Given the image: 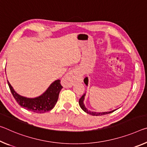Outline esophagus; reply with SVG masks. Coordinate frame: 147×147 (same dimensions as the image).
Masks as SVG:
<instances>
[{
  "mask_svg": "<svg viewBox=\"0 0 147 147\" xmlns=\"http://www.w3.org/2000/svg\"><path fill=\"white\" fill-rule=\"evenodd\" d=\"M82 76L78 69H73L67 73L61 79V84L65 88H71L77 82L82 80Z\"/></svg>",
  "mask_w": 147,
  "mask_h": 147,
  "instance_id": "1",
  "label": "esophagus"
}]
</instances>
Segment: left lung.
<instances>
[{
  "mask_svg": "<svg viewBox=\"0 0 147 147\" xmlns=\"http://www.w3.org/2000/svg\"><path fill=\"white\" fill-rule=\"evenodd\" d=\"M84 82L86 86H88V77H86L84 78ZM85 97H86V93L84 94L82 97H81V98L79 99V105H80V108L82 109V110L85 112V113L89 114L90 115H92V116H102V115H107V114H110L111 113H113V112L115 111L116 109H115V110L113 111H109V112H103V113H99V112H94V111H90L88 110V109L86 108L84 103V99H85Z\"/></svg>",
  "mask_w": 147,
  "mask_h": 147,
  "instance_id": "1",
  "label": "left lung"
}]
</instances>
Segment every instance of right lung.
I'll list each match as a JSON object with an SVG mask.
<instances>
[{
	"label": "right lung",
	"instance_id": "right-lung-1",
	"mask_svg": "<svg viewBox=\"0 0 147 147\" xmlns=\"http://www.w3.org/2000/svg\"><path fill=\"white\" fill-rule=\"evenodd\" d=\"M8 84L16 101L26 110L36 113H44L52 110L56 104L59 94L63 88L59 80L52 82L42 94L34 98L24 97L18 94L8 81Z\"/></svg>",
	"mask_w": 147,
	"mask_h": 147
}]
</instances>
